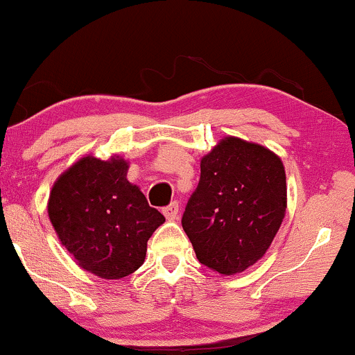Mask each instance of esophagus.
<instances>
[{"label":"esophagus","instance_id":"obj_1","mask_svg":"<svg viewBox=\"0 0 355 355\" xmlns=\"http://www.w3.org/2000/svg\"><path fill=\"white\" fill-rule=\"evenodd\" d=\"M163 214L166 216L168 220H176L179 217V202L178 200H173L169 205H166L163 209Z\"/></svg>","mask_w":355,"mask_h":355}]
</instances>
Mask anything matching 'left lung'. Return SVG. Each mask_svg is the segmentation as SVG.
<instances>
[{"mask_svg": "<svg viewBox=\"0 0 355 355\" xmlns=\"http://www.w3.org/2000/svg\"><path fill=\"white\" fill-rule=\"evenodd\" d=\"M284 211L282 159L260 144L229 137L200 161L199 184L181 222L200 263L235 275L265 255Z\"/></svg>", "mask_w": 355, "mask_h": 355, "instance_id": "left-lung-1", "label": "left lung"}]
</instances>
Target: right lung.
<instances>
[{
  "instance_id": "1",
  "label": "right lung",
  "mask_w": 355,
  "mask_h": 355,
  "mask_svg": "<svg viewBox=\"0 0 355 355\" xmlns=\"http://www.w3.org/2000/svg\"><path fill=\"white\" fill-rule=\"evenodd\" d=\"M128 163L85 156L55 181L47 212L60 242L100 278L128 277L143 265L146 243L164 216L126 181Z\"/></svg>"
}]
</instances>
